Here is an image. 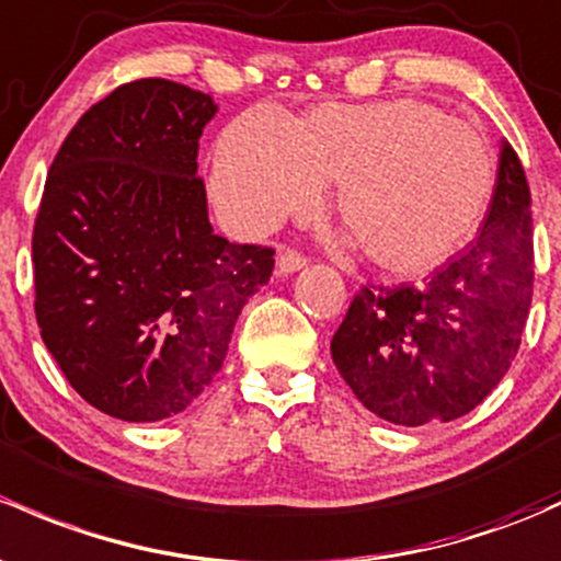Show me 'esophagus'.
I'll return each instance as SVG.
<instances>
[{
	"label": "esophagus",
	"mask_w": 561,
	"mask_h": 561,
	"mask_svg": "<svg viewBox=\"0 0 561 561\" xmlns=\"http://www.w3.org/2000/svg\"><path fill=\"white\" fill-rule=\"evenodd\" d=\"M304 265H306V257L300 255V252L287 250V252H282L279 261H276V271H279L282 276H287V274H296V271L304 268Z\"/></svg>",
	"instance_id": "obj_1"
}]
</instances>
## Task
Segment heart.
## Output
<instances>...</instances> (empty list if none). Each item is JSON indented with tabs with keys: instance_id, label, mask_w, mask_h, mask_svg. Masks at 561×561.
<instances>
[{
	"instance_id": "1",
	"label": "heart",
	"mask_w": 561,
	"mask_h": 561,
	"mask_svg": "<svg viewBox=\"0 0 561 561\" xmlns=\"http://www.w3.org/2000/svg\"><path fill=\"white\" fill-rule=\"evenodd\" d=\"M494 158L470 123L422 99L328 102L290 121L247 110L215 145L209 187L222 217L255 236L320 204L381 268L422 274L454 255L486 215Z\"/></svg>"
}]
</instances>
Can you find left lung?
I'll return each mask as SVG.
<instances>
[{"instance_id": "left-lung-1", "label": "left lung", "mask_w": 561, "mask_h": 561, "mask_svg": "<svg viewBox=\"0 0 561 561\" xmlns=\"http://www.w3.org/2000/svg\"><path fill=\"white\" fill-rule=\"evenodd\" d=\"M529 187L508 141L479 236L422 287H363L330 341L359 403L403 427L465 416L514 363L533 304Z\"/></svg>"}]
</instances>
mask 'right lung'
I'll return each mask as SVG.
<instances>
[{"label": "right lung", "instance_id": "add662e5", "mask_svg": "<svg viewBox=\"0 0 561 561\" xmlns=\"http://www.w3.org/2000/svg\"><path fill=\"white\" fill-rule=\"evenodd\" d=\"M209 93L147 78L69 131L34 226V311L82 400L123 422L185 411L215 379L274 250L209 222L198 139Z\"/></svg>", "mask_w": 561, "mask_h": 561}]
</instances>
